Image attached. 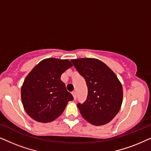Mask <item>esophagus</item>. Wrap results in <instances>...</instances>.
Here are the masks:
<instances>
[{"label":"esophagus","mask_w":151,"mask_h":151,"mask_svg":"<svg viewBox=\"0 0 151 151\" xmlns=\"http://www.w3.org/2000/svg\"><path fill=\"white\" fill-rule=\"evenodd\" d=\"M72 94H73V96L74 100H76V98H77V94H76V91H74L72 92Z\"/></svg>","instance_id":"obj_1"}]
</instances>
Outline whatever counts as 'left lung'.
Segmentation results:
<instances>
[{"label":"left lung","mask_w":151,"mask_h":151,"mask_svg":"<svg viewBox=\"0 0 151 151\" xmlns=\"http://www.w3.org/2000/svg\"><path fill=\"white\" fill-rule=\"evenodd\" d=\"M71 62L85 79L88 95L85 102L77 106L82 116L93 125L106 124L120 109L122 86L112 70L102 61L80 58Z\"/></svg>","instance_id":"8db88e82"}]
</instances>
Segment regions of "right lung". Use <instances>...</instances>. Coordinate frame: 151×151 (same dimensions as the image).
<instances>
[{
	"label": "right lung",
	"instance_id": "obj_1",
	"mask_svg": "<svg viewBox=\"0 0 151 151\" xmlns=\"http://www.w3.org/2000/svg\"><path fill=\"white\" fill-rule=\"evenodd\" d=\"M68 60L48 58L39 63L28 74L21 88V100L27 113L39 122L59 117L69 101L73 100L60 80L72 67Z\"/></svg>",
	"mask_w": 151,
	"mask_h": 151
}]
</instances>
